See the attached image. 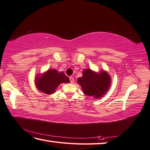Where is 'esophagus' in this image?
<instances>
[{
    "mask_svg": "<svg viewBox=\"0 0 150 150\" xmlns=\"http://www.w3.org/2000/svg\"><path fill=\"white\" fill-rule=\"evenodd\" d=\"M69 80H70L71 83H74V78H73V77H69Z\"/></svg>",
    "mask_w": 150,
    "mask_h": 150,
    "instance_id": "obj_1",
    "label": "esophagus"
}]
</instances>
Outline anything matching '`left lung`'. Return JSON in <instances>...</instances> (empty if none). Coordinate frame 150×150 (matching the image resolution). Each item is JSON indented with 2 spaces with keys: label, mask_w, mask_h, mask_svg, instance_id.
<instances>
[{
  "label": "left lung",
  "mask_w": 150,
  "mask_h": 150,
  "mask_svg": "<svg viewBox=\"0 0 150 150\" xmlns=\"http://www.w3.org/2000/svg\"><path fill=\"white\" fill-rule=\"evenodd\" d=\"M77 83L81 85L84 94L98 99L108 91L111 77L103 70L96 73L91 69H86L83 71L82 77L78 78Z\"/></svg>",
  "instance_id": "8db88e82"
}]
</instances>
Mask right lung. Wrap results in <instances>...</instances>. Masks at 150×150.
<instances>
[{
	"label": "right lung",
	"instance_id": "obj_1",
	"mask_svg": "<svg viewBox=\"0 0 150 150\" xmlns=\"http://www.w3.org/2000/svg\"><path fill=\"white\" fill-rule=\"evenodd\" d=\"M69 79L63 72L56 69H48L42 75H38L35 79L37 88L47 94L55 92L56 89L61 83H69Z\"/></svg>",
	"mask_w": 150,
	"mask_h": 150
}]
</instances>
